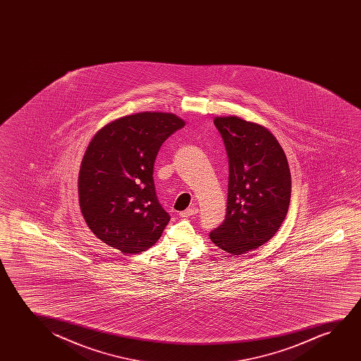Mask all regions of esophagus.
I'll return each instance as SVG.
<instances>
[{
	"mask_svg": "<svg viewBox=\"0 0 361 361\" xmlns=\"http://www.w3.org/2000/svg\"><path fill=\"white\" fill-rule=\"evenodd\" d=\"M197 207L188 208L186 211H183V212L180 213V217H190V216H195V214H197Z\"/></svg>",
	"mask_w": 361,
	"mask_h": 361,
	"instance_id": "1",
	"label": "esophagus"
}]
</instances>
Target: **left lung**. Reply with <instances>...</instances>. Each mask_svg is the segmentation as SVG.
<instances>
[{
    "label": "left lung",
    "instance_id": "left-lung-1",
    "mask_svg": "<svg viewBox=\"0 0 361 361\" xmlns=\"http://www.w3.org/2000/svg\"><path fill=\"white\" fill-rule=\"evenodd\" d=\"M229 159L227 214L209 233L219 249L242 255L269 242L285 221L291 173L274 134L237 116L214 117Z\"/></svg>",
    "mask_w": 361,
    "mask_h": 361
}]
</instances>
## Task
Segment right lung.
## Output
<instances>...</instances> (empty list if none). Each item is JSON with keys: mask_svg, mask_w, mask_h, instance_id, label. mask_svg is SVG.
<instances>
[{"mask_svg": "<svg viewBox=\"0 0 361 361\" xmlns=\"http://www.w3.org/2000/svg\"><path fill=\"white\" fill-rule=\"evenodd\" d=\"M183 126L176 114L147 111L111 121L91 139L80 166V209L109 247L138 254L161 237L170 216L155 195L154 163Z\"/></svg>", "mask_w": 361, "mask_h": 361, "instance_id": "obj_1", "label": "right lung"}]
</instances>
